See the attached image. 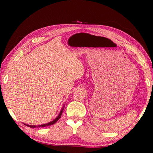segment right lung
I'll list each match as a JSON object with an SVG mask.
<instances>
[{
    "label": "right lung",
    "mask_w": 153,
    "mask_h": 153,
    "mask_svg": "<svg viewBox=\"0 0 153 153\" xmlns=\"http://www.w3.org/2000/svg\"><path fill=\"white\" fill-rule=\"evenodd\" d=\"M64 107H65V106H63V108H62V109L61 110L60 113H59V115H58L57 117H56L54 120L51 121V122L47 123H45V124H42V125H39V126H31V125H28V124H25V123H24V125L27 126V127H30V128H36V127H37V128H38V127H39V128H44V127H46V126H48L53 125L54 123H55L56 122V121H57L59 120V119H60L61 116V115H62V113H63V109H64Z\"/></svg>",
    "instance_id": "obj_1"
}]
</instances>
